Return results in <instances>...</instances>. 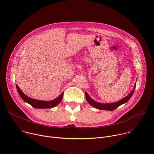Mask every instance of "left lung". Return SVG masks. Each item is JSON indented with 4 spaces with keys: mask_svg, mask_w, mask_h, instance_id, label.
<instances>
[{
    "mask_svg": "<svg viewBox=\"0 0 154 154\" xmlns=\"http://www.w3.org/2000/svg\"><path fill=\"white\" fill-rule=\"evenodd\" d=\"M135 86H136V84H135L133 90L126 97H124L123 98H122V100H120L117 102H114V103H98V102H97L95 100H94L93 99H92V98L88 95V94L86 92H85L86 99L89 105H91V106H92L93 107H94L98 109L106 110V111H113V110L116 109V108H117L120 105L126 103V102L131 98V97H132V94L134 92Z\"/></svg>",
    "mask_w": 154,
    "mask_h": 154,
    "instance_id": "8db88e82",
    "label": "left lung"
}]
</instances>
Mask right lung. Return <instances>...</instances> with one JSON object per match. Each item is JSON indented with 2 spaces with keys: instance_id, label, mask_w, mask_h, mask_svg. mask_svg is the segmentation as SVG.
<instances>
[{
  "instance_id": "1",
  "label": "right lung",
  "mask_w": 154,
  "mask_h": 154,
  "mask_svg": "<svg viewBox=\"0 0 154 154\" xmlns=\"http://www.w3.org/2000/svg\"><path fill=\"white\" fill-rule=\"evenodd\" d=\"M16 88L19 95L22 98V100L25 102H26V103L29 104L33 108L36 109L53 108L60 103V102L62 101L63 97V92H62L57 98L51 101H43V100H35V99L31 98L28 97L27 95H26L19 88L17 85H16Z\"/></svg>"
}]
</instances>
